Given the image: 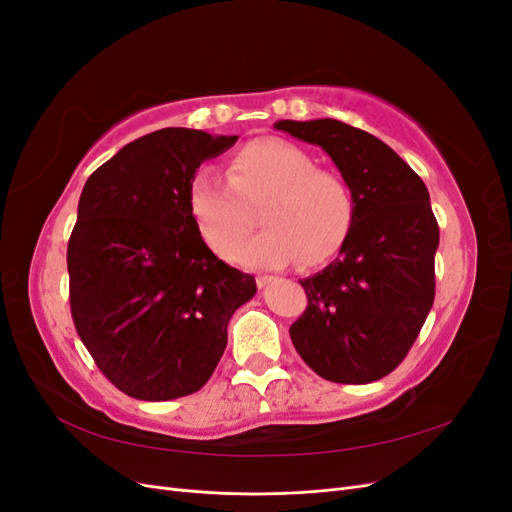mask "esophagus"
<instances>
[{
    "mask_svg": "<svg viewBox=\"0 0 512 512\" xmlns=\"http://www.w3.org/2000/svg\"><path fill=\"white\" fill-rule=\"evenodd\" d=\"M271 282H273V275H258V277H256L258 288H265V286L271 284Z\"/></svg>",
    "mask_w": 512,
    "mask_h": 512,
    "instance_id": "obj_1",
    "label": "esophagus"
}]
</instances>
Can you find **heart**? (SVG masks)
Segmentation results:
<instances>
[{
  "mask_svg": "<svg viewBox=\"0 0 512 512\" xmlns=\"http://www.w3.org/2000/svg\"><path fill=\"white\" fill-rule=\"evenodd\" d=\"M224 177L200 170L190 183L188 211L209 252L230 260L259 211L263 232L235 255L247 269L327 262L348 237L352 194L329 168L282 138H256L226 164Z\"/></svg>",
  "mask_w": 512,
  "mask_h": 512,
  "instance_id": "1",
  "label": "heart"
}]
</instances>
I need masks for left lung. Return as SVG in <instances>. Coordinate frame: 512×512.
<instances>
[{"mask_svg": "<svg viewBox=\"0 0 512 512\" xmlns=\"http://www.w3.org/2000/svg\"><path fill=\"white\" fill-rule=\"evenodd\" d=\"M275 128L327 151L354 205L337 258L301 280L307 309L290 327L292 344L324 380H380L406 359L436 297L440 230L429 192L389 145L344 121Z\"/></svg>", "mask_w": 512, "mask_h": 512, "instance_id": "obj_1", "label": "left lung"}]
</instances>
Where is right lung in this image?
Segmentation results:
<instances>
[{
    "mask_svg": "<svg viewBox=\"0 0 512 512\" xmlns=\"http://www.w3.org/2000/svg\"><path fill=\"white\" fill-rule=\"evenodd\" d=\"M239 136L164 128L91 173L68 241L76 333L102 374L134 399L203 389L228 320L256 294L250 273L200 241L188 211L196 168Z\"/></svg>",
    "mask_w": 512,
    "mask_h": 512,
    "instance_id": "add662e5",
    "label": "right lung"
}]
</instances>
